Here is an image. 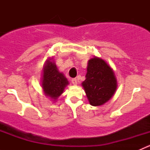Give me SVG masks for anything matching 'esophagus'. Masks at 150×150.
Returning <instances> with one entry per match:
<instances>
[{"instance_id":"1","label":"esophagus","mask_w":150,"mask_h":150,"mask_svg":"<svg viewBox=\"0 0 150 150\" xmlns=\"http://www.w3.org/2000/svg\"><path fill=\"white\" fill-rule=\"evenodd\" d=\"M71 82L72 83V84L75 85V86H76V85L78 84V80H77L76 78H72V79L71 80Z\"/></svg>"}]
</instances>
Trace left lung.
Listing matches in <instances>:
<instances>
[{
	"label": "left lung",
	"instance_id": "1",
	"mask_svg": "<svg viewBox=\"0 0 150 150\" xmlns=\"http://www.w3.org/2000/svg\"><path fill=\"white\" fill-rule=\"evenodd\" d=\"M82 86L91 105L101 106L108 102L117 87L114 71L104 59L93 57L88 62L87 73Z\"/></svg>",
	"mask_w": 150,
	"mask_h": 150
}]
</instances>
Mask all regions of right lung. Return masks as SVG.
<instances>
[{"instance_id":"add662e5","label":"right lung","mask_w":150,"mask_h":150,"mask_svg":"<svg viewBox=\"0 0 150 150\" xmlns=\"http://www.w3.org/2000/svg\"><path fill=\"white\" fill-rule=\"evenodd\" d=\"M53 59L54 57H49L43 67L41 86L45 96L55 102L69 85V81L64 74L59 71Z\"/></svg>"}]
</instances>
